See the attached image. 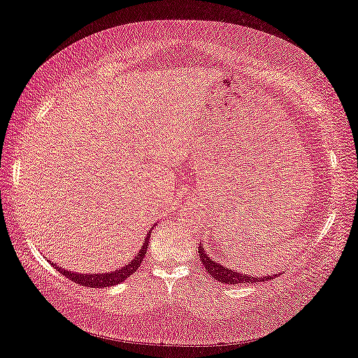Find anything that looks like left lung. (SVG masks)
Masks as SVG:
<instances>
[{
	"instance_id": "obj_1",
	"label": "left lung",
	"mask_w": 358,
	"mask_h": 358,
	"mask_svg": "<svg viewBox=\"0 0 358 358\" xmlns=\"http://www.w3.org/2000/svg\"><path fill=\"white\" fill-rule=\"evenodd\" d=\"M199 256H201V260L205 268H207L208 273L216 278L220 282H226V284H245V282H257V281H270V280H275V276H264V278H254L250 275H243V273H237L235 270H229L226 266H222L220 262H217L216 259H211L207 256V251L203 250V246H199Z\"/></svg>"
}]
</instances>
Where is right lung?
<instances>
[{"label": "right lung", "mask_w": 358, "mask_h": 358, "mask_svg": "<svg viewBox=\"0 0 358 358\" xmlns=\"http://www.w3.org/2000/svg\"><path fill=\"white\" fill-rule=\"evenodd\" d=\"M150 234H147V238H145V243L142 246V250L138 251L137 256L134 257L131 264L123 266L121 270H115V271H108V273L104 275H94V273H88V275H82V273H74V271H68L63 270L62 266H57V270L62 273L63 276L68 278V280L74 281L77 284H82L85 287H108V286H115V284L123 282L126 278H129L134 271L141 266L143 262L145 254H147V246H148V240H150Z\"/></svg>", "instance_id": "add662e5"}]
</instances>
